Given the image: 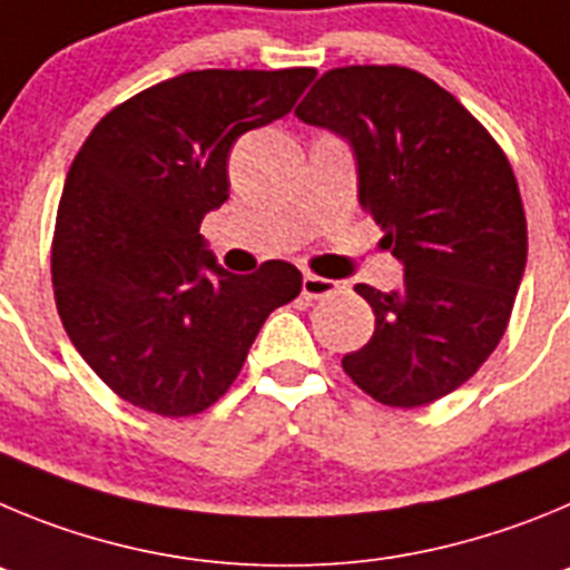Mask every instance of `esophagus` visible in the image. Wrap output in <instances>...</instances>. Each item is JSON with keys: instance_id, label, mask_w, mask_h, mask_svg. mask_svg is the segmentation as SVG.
Masks as SVG:
<instances>
[{"instance_id": "obj_1", "label": "esophagus", "mask_w": 570, "mask_h": 570, "mask_svg": "<svg viewBox=\"0 0 570 570\" xmlns=\"http://www.w3.org/2000/svg\"><path fill=\"white\" fill-rule=\"evenodd\" d=\"M306 301H321V297H330L335 292H341V281H330V278H321V275H304V286H301Z\"/></svg>"}]
</instances>
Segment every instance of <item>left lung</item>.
<instances>
[{
	"mask_svg": "<svg viewBox=\"0 0 570 570\" xmlns=\"http://www.w3.org/2000/svg\"><path fill=\"white\" fill-rule=\"evenodd\" d=\"M295 116L352 147L357 198L403 264L400 289L355 286L374 335L343 372L383 406L454 392L500 343L525 273L509 158L449 90L397 65L330 70Z\"/></svg>",
	"mask_w": 570,
	"mask_h": 570,
	"instance_id": "1",
	"label": "left lung"
}]
</instances>
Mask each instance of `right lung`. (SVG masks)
Instances as JSON below:
<instances>
[{"instance_id":"1","label":"right lung","mask_w":570,"mask_h":570,"mask_svg":"<svg viewBox=\"0 0 570 570\" xmlns=\"http://www.w3.org/2000/svg\"><path fill=\"white\" fill-rule=\"evenodd\" d=\"M315 68L193 70L110 110L61 189L53 289L65 332L112 392L164 417L222 397L301 273H227L198 233L229 198L238 136L284 119Z\"/></svg>"}]
</instances>
